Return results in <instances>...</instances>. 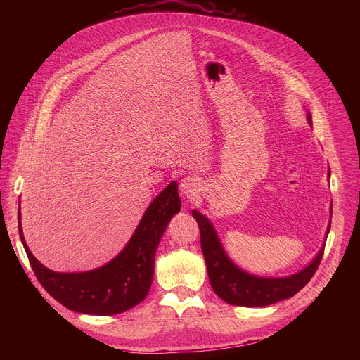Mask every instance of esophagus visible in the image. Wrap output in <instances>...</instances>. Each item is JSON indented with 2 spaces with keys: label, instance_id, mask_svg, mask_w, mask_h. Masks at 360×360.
I'll list each match as a JSON object with an SVG mask.
<instances>
[{
  "label": "esophagus",
  "instance_id": "esophagus-1",
  "mask_svg": "<svg viewBox=\"0 0 360 360\" xmlns=\"http://www.w3.org/2000/svg\"><path fill=\"white\" fill-rule=\"evenodd\" d=\"M181 192L188 198V199H193L199 195L200 192V181L195 176H185L181 181Z\"/></svg>",
  "mask_w": 360,
  "mask_h": 360
}]
</instances>
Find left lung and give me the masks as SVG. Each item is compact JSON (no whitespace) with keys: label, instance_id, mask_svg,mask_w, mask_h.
Returning a JSON list of instances; mask_svg holds the SVG:
<instances>
[{"label":"left lung","instance_id":"8db88e82","mask_svg":"<svg viewBox=\"0 0 360 360\" xmlns=\"http://www.w3.org/2000/svg\"><path fill=\"white\" fill-rule=\"evenodd\" d=\"M307 120L312 122L311 115H307ZM192 217L196 219L199 226L200 248L205 262H207L211 286L214 292L229 304L259 307L292 297L312 279L323 258L325 245L319 250L315 261L296 275L279 279L252 276L236 268L228 259L208 218L198 211H192Z\"/></svg>","mask_w":360,"mask_h":360}]
</instances>
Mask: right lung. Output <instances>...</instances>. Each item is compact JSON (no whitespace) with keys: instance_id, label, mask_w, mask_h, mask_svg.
I'll list each match as a JSON object with an SVG mask.
<instances>
[{"instance_id":"obj_1","label":"right lung","mask_w":360,"mask_h":360,"mask_svg":"<svg viewBox=\"0 0 360 360\" xmlns=\"http://www.w3.org/2000/svg\"><path fill=\"white\" fill-rule=\"evenodd\" d=\"M181 210L178 184L171 182L145 211L124 250L105 266L81 274H58L41 265L28 249L18 212V232L30 265L42 288L68 309L111 316L142 302L152 285L153 262L162 233Z\"/></svg>"}]
</instances>
